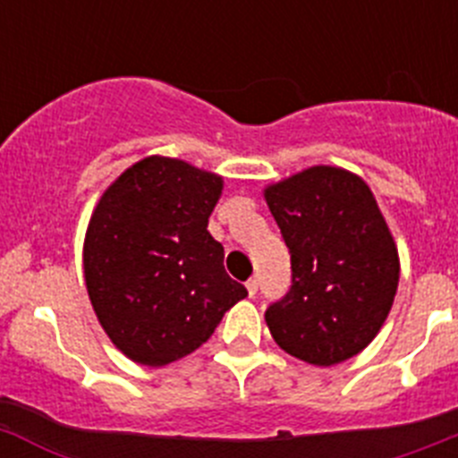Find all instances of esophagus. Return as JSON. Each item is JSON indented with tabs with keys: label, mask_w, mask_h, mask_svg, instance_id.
<instances>
[{
	"label": "esophagus",
	"mask_w": 458,
	"mask_h": 458,
	"mask_svg": "<svg viewBox=\"0 0 458 458\" xmlns=\"http://www.w3.org/2000/svg\"><path fill=\"white\" fill-rule=\"evenodd\" d=\"M245 286H248V293H250V298H254V295H257V291H259V282H257V279H248V284H245Z\"/></svg>",
	"instance_id": "esophagus-1"
}]
</instances>
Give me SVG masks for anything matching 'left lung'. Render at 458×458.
<instances>
[{
    "instance_id": "1",
    "label": "left lung",
    "mask_w": 458,
    "mask_h": 458,
    "mask_svg": "<svg viewBox=\"0 0 458 458\" xmlns=\"http://www.w3.org/2000/svg\"><path fill=\"white\" fill-rule=\"evenodd\" d=\"M291 252V289L266 310L279 349L317 367L367 349L394 302L399 252L369 185L342 167L264 190Z\"/></svg>"
}]
</instances>
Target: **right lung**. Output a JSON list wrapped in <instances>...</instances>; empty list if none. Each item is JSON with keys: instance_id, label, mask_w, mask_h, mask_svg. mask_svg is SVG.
I'll return each mask as SVG.
<instances>
[{"instance_id": "right-lung-1", "label": "right lung", "mask_w": 458, "mask_h": 458, "mask_svg": "<svg viewBox=\"0 0 458 458\" xmlns=\"http://www.w3.org/2000/svg\"><path fill=\"white\" fill-rule=\"evenodd\" d=\"M222 176L148 156L100 197L84 238V282L100 326L123 355L165 367L197 351L248 295L208 233Z\"/></svg>"}]
</instances>
